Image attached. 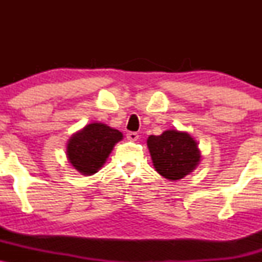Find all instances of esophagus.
<instances>
[{
  "mask_svg": "<svg viewBox=\"0 0 262 262\" xmlns=\"http://www.w3.org/2000/svg\"><path fill=\"white\" fill-rule=\"evenodd\" d=\"M127 139L130 141H135L139 139V135H138V133H134V132H129V133H127Z\"/></svg>",
  "mask_w": 262,
  "mask_h": 262,
  "instance_id": "obj_1",
  "label": "esophagus"
}]
</instances>
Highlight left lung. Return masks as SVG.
I'll use <instances>...</instances> for the list:
<instances>
[{
  "label": "left lung",
  "mask_w": 262,
  "mask_h": 262,
  "mask_svg": "<svg viewBox=\"0 0 262 262\" xmlns=\"http://www.w3.org/2000/svg\"><path fill=\"white\" fill-rule=\"evenodd\" d=\"M146 144L156 172L170 181H177L193 172L202 158L194 138L177 129L150 135Z\"/></svg>",
  "instance_id": "obj_1"
}]
</instances>
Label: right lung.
<instances>
[{"label":"right lung","instance_id":"obj_1","mask_svg":"<svg viewBox=\"0 0 262 262\" xmlns=\"http://www.w3.org/2000/svg\"><path fill=\"white\" fill-rule=\"evenodd\" d=\"M122 132L101 122L90 123L71 135L66 144V158L81 175L91 176L97 172L118 141Z\"/></svg>","mask_w":262,"mask_h":262}]
</instances>
